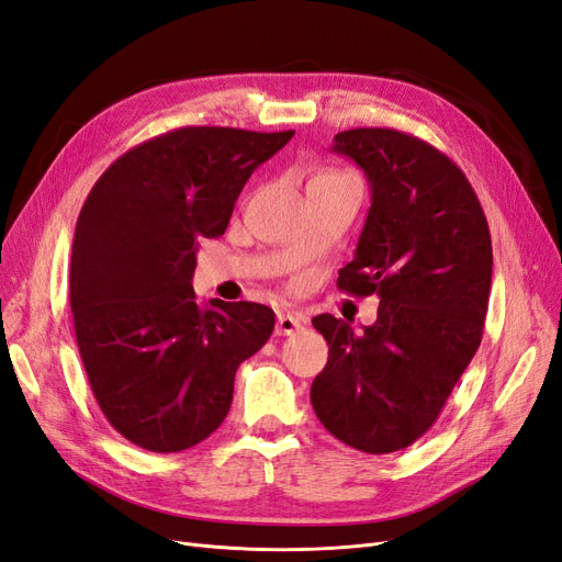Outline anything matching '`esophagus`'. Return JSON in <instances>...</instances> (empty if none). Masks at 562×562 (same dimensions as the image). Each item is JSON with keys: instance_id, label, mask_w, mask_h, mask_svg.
<instances>
[{"instance_id": "1", "label": "esophagus", "mask_w": 562, "mask_h": 562, "mask_svg": "<svg viewBox=\"0 0 562 562\" xmlns=\"http://www.w3.org/2000/svg\"><path fill=\"white\" fill-rule=\"evenodd\" d=\"M302 325H304V318L297 316V314H279V318H277V335H281V337L295 335Z\"/></svg>"}]
</instances>
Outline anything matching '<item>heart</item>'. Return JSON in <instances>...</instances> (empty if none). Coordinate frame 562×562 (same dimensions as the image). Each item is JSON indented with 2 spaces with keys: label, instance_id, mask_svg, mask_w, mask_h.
<instances>
[{
  "label": "heart",
  "instance_id": "1",
  "mask_svg": "<svg viewBox=\"0 0 562 562\" xmlns=\"http://www.w3.org/2000/svg\"><path fill=\"white\" fill-rule=\"evenodd\" d=\"M321 177H337V173H333V171H330V173H321Z\"/></svg>",
  "mask_w": 562,
  "mask_h": 562
}]
</instances>
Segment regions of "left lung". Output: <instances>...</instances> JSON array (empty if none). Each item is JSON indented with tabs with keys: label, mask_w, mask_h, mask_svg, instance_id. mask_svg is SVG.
Returning <instances> with one entry per match:
<instances>
[{
	"label": "left lung",
	"mask_w": 562,
	"mask_h": 562,
	"mask_svg": "<svg viewBox=\"0 0 562 562\" xmlns=\"http://www.w3.org/2000/svg\"><path fill=\"white\" fill-rule=\"evenodd\" d=\"M333 153L370 181L372 206L337 288L379 297L376 323L321 314L325 370L312 404L325 430L364 453H393L430 430L481 344L493 246L456 162L389 127L339 132Z\"/></svg>",
	"instance_id": "left-lung-1"
}]
</instances>
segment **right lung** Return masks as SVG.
Masks as SVG:
<instances>
[{
    "label": "right lung",
    "mask_w": 562,
    "mask_h": 562,
    "mask_svg": "<svg viewBox=\"0 0 562 562\" xmlns=\"http://www.w3.org/2000/svg\"><path fill=\"white\" fill-rule=\"evenodd\" d=\"M288 132L181 127L115 160L76 221L69 297L106 420L153 453L195 447L225 420L237 367L274 330L256 302L192 290L202 239L221 237L241 188Z\"/></svg>",
    "instance_id": "1"
}]
</instances>
